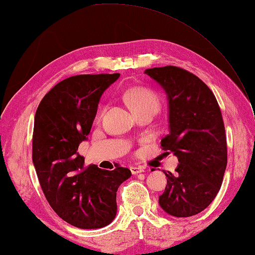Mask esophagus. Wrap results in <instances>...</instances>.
<instances>
[{
    "label": "esophagus",
    "instance_id": "34e87169",
    "mask_svg": "<svg viewBox=\"0 0 255 255\" xmlns=\"http://www.w3.org/2000/svg\"><path fill=\"white\" fill-rule=\"evenodd\" d=\"M130 170H131V172L133 173V175H137V173L143 172L144 169L142 168V167H131Z\"/></svg>",
    "mask_w": 255,
    "mask_h": 255
}]
</instances>
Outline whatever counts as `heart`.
<instances>
[{
  "instance_id": "heart-1",
  "label": "heart",
  "mask_w": 255,
  "mask_h": 255,
  "mask_svg": "<svg viewBox=\"0 0 255 255\" xmlns=\"http://www.w3.org/2000/svg\"><path fill=\"white\" fill-rule=\"evenodd\" d=\"M124 98L134 112L142 110L159 111L160 100L152 89L145 87H133L124 93Z\"/></svg>"
}]
</instances>
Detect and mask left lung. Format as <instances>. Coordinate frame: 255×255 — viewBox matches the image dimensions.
Here are the masks:
<instances>
[{"instance_id":"obj_1","label":"left lung","mask_w":255,"mask_h":255,"mask_svg":"<svg viewBox=\"0 0 255 255\" xmlns=\"http://www.w3.org/2000/svg\"><path fill=\"white\" fill-rule=\"evenodd\" d=\"M167 94L169 134L161 140L166 153L178 158L167 177L159 205L169 215L189 217L208 207L221 189L227 164L224 122L216 97L202 79L179 67L146 69Z\"/></svg>"}]
</instances>
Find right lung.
<instances>
[{
  "instance_id": "obj_1",
  "label": "right lung",
  "mask_w": 255,
  "mask_h": 255,
  "mask_svg": "<svg viewBox=\"0 0 255 255\" xmlns=\"http://www.w3.org/2000/svg\"><path fill=\"white\" fill-rule=\"evenodd\" d=\"M120 74L77 75L49 91L35 112L32 161L42 191L57 215L79 229H101L114 220L116 191L131 177L116 164L85 167L78 146L87 140L102 94Z\"/></svg>"
}]
</instances>
